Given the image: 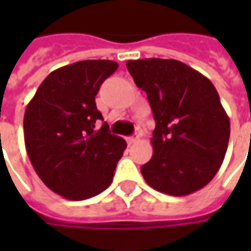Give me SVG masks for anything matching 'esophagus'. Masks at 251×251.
Instances as JSON below:
<instances>
[{
	"mask_svg": "<svg viewBox=\"0 0 251 251\" xmlns=\"http://www.w3.org/2000/svg\"><path fill=\"white\" fill-rule=\"evenodd\" d=\"M138 138H140V136H138V134H134V136L127 137V140H126V141H127L129 145H131V144H134V142L138 141Z\"/></svg>",
	"mask_w": 251,
	"mask_h": 251,
	"instance_id": "obj_1",
	"label": "esophagus"
}]
</instances>
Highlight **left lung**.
Wrapping results in <instances>:
<instances>
[{
    "instance_id": "1",
    "label": "left lung",
    "mask_w": 251,
    "mask_h": 251,
    "mask_svg": "<svg viewBox=\"0 0 251 251\" xmlns=\"http://www.w3.org/2000/svg\"><path fill=\"white\" fill-rule=\"evenodd\" d=\"M126 68L144 90L156 121L153 156L141 167L148 184L172 196L203 188L221 168L230 120L214 84L174 59L129 60Z\"/></svg>"
}]
</instances>
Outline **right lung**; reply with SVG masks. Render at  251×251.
Wrapping results in <instances>:
<instances>
[{
	"instance_id": "obj_1",
	"label": "right lung",
	"mask_w": 251,
	"mask_h": 251,
	"mask_svg": "<svg viewBox=\"0 0 251 251\" xmlns=\"http://www.w3.org/2000/svg\"><path fill=\"white\" fill-rule=\"evenodd\" d=\"M113 60H83L52 71L24 115L26 153L41 181L70 200L103 192L126 142L110 134L95 104L100 84L114 74Z\"/></svg>"
}]
</instances>
